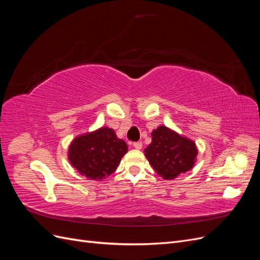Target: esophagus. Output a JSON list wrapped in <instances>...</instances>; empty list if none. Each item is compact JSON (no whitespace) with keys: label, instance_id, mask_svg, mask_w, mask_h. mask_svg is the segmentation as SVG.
<instances>
[{"label":"esophagus","instance_id":"1","mask_svg":"<svg viewBox=\"0 0 260 260\" xmlns=\"http://www.w3.org/2000/svg\"><path fill=\"white\" fill-rule=\"evenodd\" d=\"M143 146V143L142 142H135L133 143V147L137 148V149H141Z\"/></svg>","mask_w":260,"mask_h":260}]
</instances>
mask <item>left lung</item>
I'll return each instance as SVG.
<instances>
[{"instance_id":"left-lung-1","label":"left lung","mask_w":260,"mask_h":260,"mask_svg":"<svg viewBox=\"0 0 260 260\" xmlns=\"http://www.w3.org/2000/svg\"><path fill=\"white\" fill-rule=\"evenodd\" d=\"M144 152L157 175L165 180H172L192 169L198 155L193 141L179 136L165 125L152 132V143Z\"/></svg>"}]
</instances>
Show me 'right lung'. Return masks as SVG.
Instances as JSON below:
<instances>
[{"label":"right lung","mask_w":260,"mask_h":260,"mask_svg":"<svg viewBox=\"0 0 260 260\" xmlns=\"http://www.w3.org/2000/svg\"><path fill=\"white\" fill-rule=\"evenodd\" d=\"M128 145L118 139L113 129L98 131L76 138L69 146L70 164L81 175L92 180H101L115 172Z\"/></svg>","instance_id":"obj_1"}]
</instances>
